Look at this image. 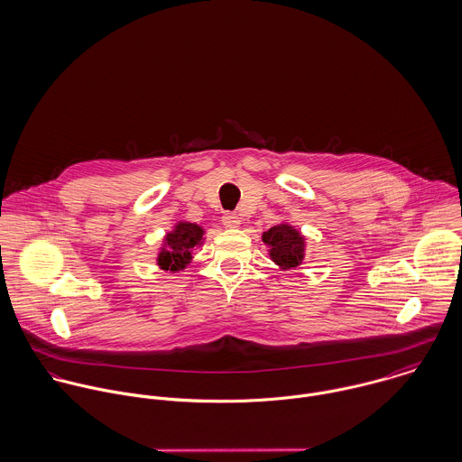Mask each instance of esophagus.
<instances>
[{"label":"esophagus","mask_w":462,"mask_h":462,"mask_svg":"<svg viewBox=\"0 0 462 462\" xmlns=\"http://www.w3.org/2000/svg\"><path fill=\"white\" fill-rule=\"evenodd\" d=\"M222 224H224L227 229H236V227H240L242 220H240V217H238L236 213H226V215L222 217Z\"/></svg>","instance_id":"esophagus-1"}]
</instances>
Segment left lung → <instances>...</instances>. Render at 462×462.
<instances>
[{
  "instance_id": "left-lung-1",
  "label": "left lung",
  "mask_w": 462,
  "mask_h": 462,
  "mask_svg": "<svg viewBox=\"0 0 462 462\" xmlns=\"http://www.w3.org/2000/svg\"><path fill=\"white\" fill-rule=\"evenodd\" d=\"M262 240L268 247L270 260L281 270L297 268L306 256V238L299 229L282 222L264 231Z\"/></svg>"
}]
</instances>
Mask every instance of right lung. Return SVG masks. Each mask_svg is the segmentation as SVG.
I'll list each match as a JSON object with an SVG mask.
<instances>
[{
  "label": "right lung",
  "instance_id": "obj_1",
  "mask_svg": "<svg viewBox=\"0 0 462 462\" xmlns=\"http://www.w3.org/2000/svg\"><path fill=\"white\" fill-rule=\"evenodd\" d=\"M204 242V229L196 222L180 220L174 224L172 231L163 236L156 264L165 272H181L192 262V251Z\"/></svg>",
  "mask_w": 462,
  "mask_h": 462
}]
</instances>
